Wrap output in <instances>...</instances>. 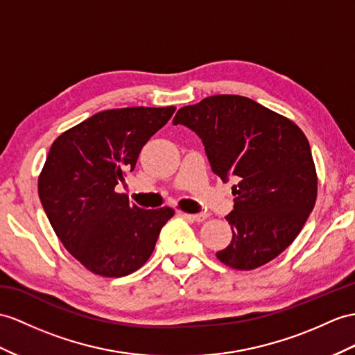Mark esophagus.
Here are the masks:
<instances>
[{"mask_svg":"<svg viewBox=\"0 0 355 355\" xmlns=\"http://www.w3.org/2000/svg\"><path fill=\"white\" fill-rule=\"evenodd\" d=\"M184 217H187V218H189V220H193V221H205L206 218H207V214H182Z\"/></svg>","mask_w":355,"mask_h":355,"instance_id":"esophagus-1","label":"esophagus"}]
</instances>
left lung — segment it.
Here are the masks:
<instances>
[{
  "instance_id": "left-lung-1",
  "label": "left lung",
  "mask_w": 355,
  "mask_h": 355,
  "mask_svg": "<svg viewBox=\"0 0 355 355\" xmlns=\"http://www.w3.org/2000/svg\"><path fill=\"white\" fill-rule=\"evenodd\" d=\"M173 125L200 138L211 168L235 179L230 244L217 253L235 270H254L286 250L316 202L312 150L301 129L277 112L238 94H215L180 108Z\"/></svg>"
}]
</instances>
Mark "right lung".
<instances>
[{
	"label": "right lung",
	"mask_w": 355,
	"mask_h": 355,
	"mask_svg": "<svg viewBox=\"0 0 355 355\" xmlns=\"http://www.w3.org/2000/svg\"><path fill=\"white\" fill-rule=\"evenodd\" d=\"M175 107L101 111L60 135L39 178V197L64 248L92 272L123 277L150 257L175 211L141 209L114 188Z\"/></svg>",
	"instance_id": "add662e5"
}]
</instances>
